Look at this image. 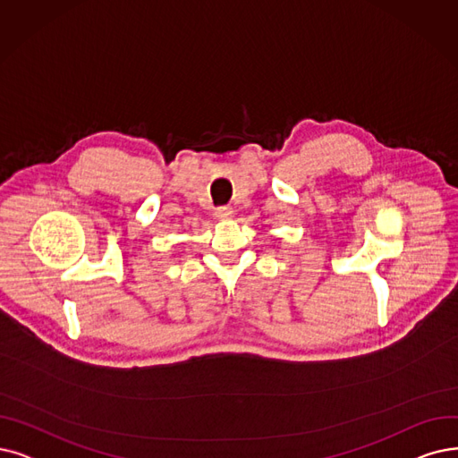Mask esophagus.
<instances>
[{
    "label": "esophagus",
    "instance_id": "obj_1",
    "mask_svg": "<svg viewBox=\"0 0 458 458\" xmlns=\"http://www.w3.org/2000/svg\"><path fill=\"white\" fill-rule=\"evenodd\" d=\"M233 216H234V210L231 207H222L216 210V217H219V219H231Z\"/></svg>",
    "mask_w": 458,
    "mask_h": 458
}]
</instances>
